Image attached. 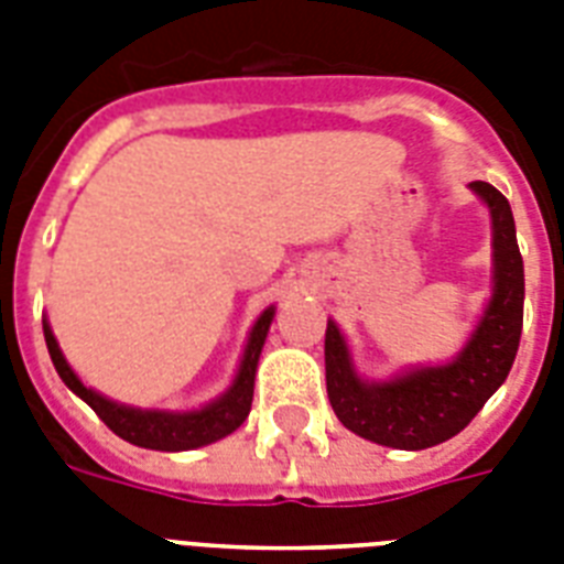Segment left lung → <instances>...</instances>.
<instances>
[{
	"label": "left lung",
	"instance_id": "8db88e82",
	"mask_svg": "<svg viewBox=\"0 0 564 564\" xmlns=\"http://www.w3.org/2000/svg\"><path fill=\"white\" fill-rule=\"evenodd\" d=\"M491 213V299L463 351L445 366H421L392 380H362L336 322L325 330L327 398L336 419L357 436L398 451H424L447 442L498 392L516 362L524 325V260L516 219L503 193L471 181Z\"/></svg>",
	"mask_w": 564,
	"mask_h": 564
}]
</instances>
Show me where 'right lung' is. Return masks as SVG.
Segmentation results:
<instances>
[{"label": "right lung", "instance_id": "obj_1", "mask_svg": "<svg viewBox=\"0 0 564 564\" xmlns=\"http://www.w3.org/2000/svg\"><path fill=\"white\" fill-rule=\"evenodd\" d=\"M274 318V307L263 310L260 318L248 334V345L239 360L237 377L225 394H219L216 401L204 403L202 410L189 412H166V410H137V406H126L99 394L90 386H84L78 380L69 362L64 360V354L57 348V339L52 334L48 322H43V336H46L48 357L55 362V371L61 375L69 389H73L84 403H90L93 412L108 424L119 438H126L137 447H149V451H193V447L210 445L219 438L230 436L234 430L248 419L251 412V398H254V375L257 362H260V351H263L265 334Z\"/></svg>", "mask_w": 564, "mask_h": 564}]
</instances>
